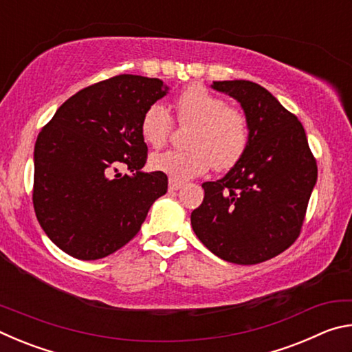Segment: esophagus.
<instances>
[{"label":"esophagus","mask_w":352,"mask_h":352,"mask_svg":"<svg viewBox=\"0 0 352 352\" xmlns=\"http://www.w3.org/2000/svg\"><path fill=\"white\" fill-rule=\"evenodd\" d=\"M183 188V183L182 182H177V180H169V190L170 192H174V190H178V189H182Z\"/></svg>","instance_id":"obj_1"}]
</instances>
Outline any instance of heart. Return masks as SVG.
<instances>
[{"label": "heart", "mask_w": 352, "mask_h": 352, "mask_svg": "<svg viewBox=\"0 0 352 352\" xmlns=\"http://www.w3.org/2000/svg\"><path fill=\"white\" fill-rule=\"evenodd\" d=\"M175 110L178 122L192 126L186 141L189 148L153 153L148 162L153 170L184 182L204 175L211 166L228 170L241 162L250 144V124L242 110L228 107L223 98L199 83L178 94ZM172 124L169 110L163 104H152L141 119L142 140L162 147Z\"/></svg>", "instance_id": "b5f03b06"}]
</instances>
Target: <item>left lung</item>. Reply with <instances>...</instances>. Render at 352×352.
Instances as JSON below:
<instances>
[{
  "mask_svg": "<svg viewBox=\"0 0 352 352\" xmlns=\"http://www.w3.org/2000/svg\"><path fill=\"white\" fill-rule=\"evenodd\" d=\"M214 90L241 104L250 124L245 155L190 214L201 243L220 259L252 265L287 250L300 236L317 162L306 132L264 87L250 80L212 82Z\"/></svg>",
  "mask_w": 352,
  "mask_h": 352,
  "instance_id": "left-lung-1",
  "label": "left lung"
}]
</instances>
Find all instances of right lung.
Segmentation results:
<instances>
[{
  "mask_svg": "<svg viewBox=\"0 0 352 352\" xmlns=\"http://www.w3.org/2000/svg\"><path fill=\"white\" fill-rule=\"evenodd\" d=\"M169 87L121 74L94 83L63 102L34 148L35 216L46 236L76 259L105 258L138 233L168 177L144 172V111ZM126 165L131 175L121 176Z\"/></svg>",
  "mask_w": 352,
  "mask_h": 352,
  "instance_id": "1",
  "label": "right lung"
}]
</instances>
